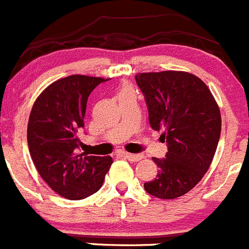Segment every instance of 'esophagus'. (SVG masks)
<instances>
[{
  "instance_id": "34e87169",
  "label": "esophagus",
  "mask_w": 249,
  "mask_h": 249,
  "mask_svg": "<svg viewBox=\"0 0 249 249\" xmlns=\"http://www.w3.org/2000/svg\"><path fill=\"white\" fill-rule=\"evenodd\" d=\"M122 155L125 157V159H127L131 162H138L140 161V160H142L143 157L142 155H135V153H129V152H123Z\"/></svg>"
}]
</instances>
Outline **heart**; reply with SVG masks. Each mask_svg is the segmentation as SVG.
Segmentation results:
<instances>
[{
    "mask_svg": "<svg viewBox=\"0 0 249 249\" xmlns=\"http://www.w3.org/2000/svg\"><path fill=\"white\" fill-rule=\"evenodd\" d=\"M127 92H134V90H132V87H131V86H129V85H124V86H123L122 88H120L119 94H122V93H127Z\"/></svg>",
    "mask_w": 249,
    "mask_h": 249,
    "instance_id": "b5f03b06",
    "label": "heart"
}]
</instances>
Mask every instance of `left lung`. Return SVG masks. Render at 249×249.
I'll return each instance as SVG.
<instances>
[{
  "mask_svg": "<svg viewBox=\"0 0 249 249\" xmlns=\"http://www.w3.org/2000/svg\"><path fill=\"white\" fill-rule=\"evenodd\" d=\"M145 94L150 125L163 130L168 143L156 178L143 184L148 194L176 199L187 194L205 176L221 134V114L208 86L185 71L142 72L135 76Z\"/></svg>",
  "mask_w": 249,
  "mask_h": 249,
  "instance_id": "left-lung-1",
  "label": "left lung"
}]
</instances>
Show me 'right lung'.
<instances>
[{"instance_id":"right-lung-1","label":"right lung","mask_w":249,"mask_h":249,"mask_svg":"<svg viewBox=\"0 0 249 249\" xmlns=\"http://www.w3.org/2000/svg\"><path fill=\"white\" fill-rule=\"evenodd\" d=\"M106 78L71 75L49 85L38 96L28 120L30 156L46 184L70 200L98 192L113 160L78 153L88 96Z\"/></svg>"}]
</instances>
